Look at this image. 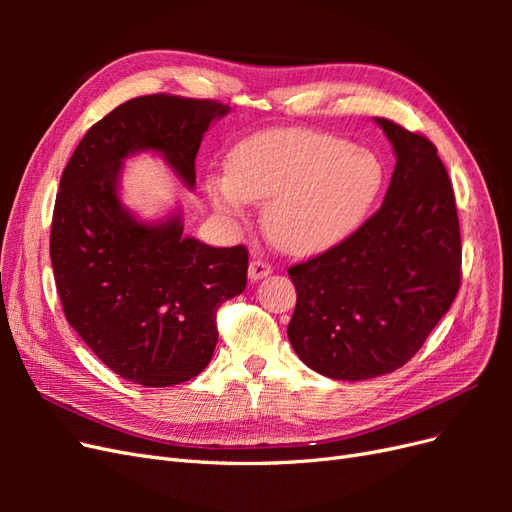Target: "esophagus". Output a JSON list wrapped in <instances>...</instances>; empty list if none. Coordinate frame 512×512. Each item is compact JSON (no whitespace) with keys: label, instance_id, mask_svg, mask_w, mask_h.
I'll return each instance as SVG.
<instances>
[{"label":"esophagus","instance_id":"1","mask_svg":"<svg viewBox=\"0 0 512 512\" xmlns=\"http://www.w3.org/2000/svg\"><path fill=\"white\" fill-rule=\"evenodd\" d=\"M273 271L271 262L262 260V258H252L250 269H247V275H250V282H258L262 277H267Z\"/></svg>","mask_w":512,"mask_h":512}]
</instances>
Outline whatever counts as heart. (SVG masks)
Here are the masks:
<instances>
[{
	"instance_id": "1",
	"label": "heart",
	"mask_w": 512,
	"mask_h": 512,
	"mask_svg": "<svg viewBox=\"0 0 512 512\" xmlns=\"http://www.w3.org/2000/svg\"><path fill=\"white\" fill-rule=\"evenodd\" d=\"M384 183L374 151L316 130H267L228 153L226 179L209 177L207 196L226 218L245 200H267V235L292 254L327 250L363 222Z\"/></svg>"
}]
</instances>
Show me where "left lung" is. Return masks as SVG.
I'll use <instances>...</instances> for the list:
<instances>
[{"instance_id":"left-lung-1","label":"left lung","mask_w":512,"mask_h":512,"mask_svg":"<svg viewBox=\"0 0 512 512\" xmlns=\"http://www.w3.org/2000/svg\"><path fill=\"white\" fill-rule=\"evenodd\" d=\"M397 164L382 207L344 241L288 269L297 307L288 339L333 380H367L406 365L461 286L453 183L425 134L376 119Z\"/></svg>"}]
</instances>
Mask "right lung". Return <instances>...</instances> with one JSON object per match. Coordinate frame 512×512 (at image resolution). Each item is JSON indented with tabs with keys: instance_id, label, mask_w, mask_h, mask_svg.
I'll return each mask as SVG.
<instances>
[{
	"instance_id": "1",
	"label": "right lung",
	"mask_w": 512,
	"mask_h": 512,
	"mask_svg": "<svg viewBox=\"0 0 512 512\" xmlns=\"http://www.w3.org/2000/svg\"><path fill=\"white\" fill-rule=\"evenodd\" d=\"M218 100L138 96L94 123L61 175L51 262L66 320L117 376L173 386L203 371L218 344L215 316L247 284L245 245L209 247L183 237L181 218L141 224L121 207L123 158L160 151L185 185Z\"/></svg>"
}]
</instances>
